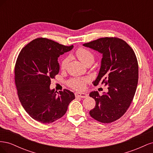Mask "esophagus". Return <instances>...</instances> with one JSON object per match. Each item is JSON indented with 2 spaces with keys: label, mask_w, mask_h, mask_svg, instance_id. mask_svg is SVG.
I'll return each instance as SVG.
<instances>
[{
  "label": "esophagus",
  "mask_w": 153,
  "mask_h": 153,
  "mask_svg": "<svg viewBox=\"0 0 153 153\" xmlns=\"http://www.w3.org/2000/svg\"><path fill=\"white\" fill-rule=\"evenodd\" d=\"M76 98H85L88 97V94L84 92H75V93Z\"/></svg>",
  "instance_id": "esophagus-1"
}]
</instances>
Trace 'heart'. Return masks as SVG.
Masks as SVG:
<instances>
[{
  "label": "heart",
  "instance_id": "1",
  "mask_svg": "<svg viewBox=\"0 0 153 153\" xmlns=\"http://www.w3.org/2000/svg\"><path fill=\"white\" fill-rule=\"evenodd\" d=\"M76 55L80 61L84 64H87L90 62H94V55L89 50L80 48H78ZM69 62V58L65 57L63 59L61 63V68L62 69H65ZM90 80L89 78H74L68 81V85L69 87L76 90H82L85 87V84Z\"/></svg>",
  "mask_w": 153,
  "mask_h": 153
}]
</instances>
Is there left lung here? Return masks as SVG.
<instances>
[{
  "label": "left lung",
  "mask_w": 153,
  "mask_h": 153,
  "mask_svg": "<svg viewBox=\"0 0 153 153\" xmlns=\"http://www.w3.org/2000/svg\"><path fill=\"white\" fill-rule=\"evenodd\" d=\"M83 45L103 55L94 85H108V92L103 95L98 91L89 94L96 101L89 114L99 122L112 123L125 114L135 96L138 78L135 53L126 41L117 38L106 37Z\"/></svg>",
  "instance_id": "left-lung-1"
}]
</instances>
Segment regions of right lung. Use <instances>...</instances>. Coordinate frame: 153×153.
I'll return each mask as SVG.
<instances>
[{"mask_svg": "<svg viewBox=\"0 0 153 153\" xmlns=\"http://www.w3.org/2000/svg\"><path fill=\"white\" fill-rule=\"evenodd\" d=\"M73 48L40 38L27 44L18 55L15 68L18 98L37 121L48 124L62 117L75 98L68 89L57 92L50 88L51 80L59 72L58 57Z\"/></svg>", "mask_w": 153, "mask_h": 153, "instance_id": "1", "label": "right lung"}]
</instances>
